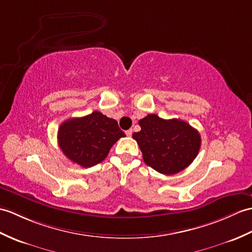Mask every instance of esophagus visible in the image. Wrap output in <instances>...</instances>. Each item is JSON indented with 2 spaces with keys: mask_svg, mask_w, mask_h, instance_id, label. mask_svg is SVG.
I'll use <instances>...</instances> for the list:
<instances>
[{
  "mask_svg": "<svg viewBox=\"0 0 252 252\" xmlns=\"http://www.w3.org/2000/svg\"><path fill=\"white\" fill-rule=\"evenodd\" d=\"M132 133H133V131H132V128H130V130H126V136H132Z\"/></svg>",
  "mask_w": 252,
  "mask_h": 252,
  "instance_id": "esophagus-1",
  "label": "esophagus"
}]
</instances>
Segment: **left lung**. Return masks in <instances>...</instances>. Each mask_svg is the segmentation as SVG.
<instances>
[{
    "label": "left lung",
    "mask_w": 252,
    "mask_h": 252,
    "mask_svg": "<svg viewBox=\"0 0 252 252\" xmlns=\"http://www.w3.org/2000/svg\"><path fill=\"white\" fill-rule=\"evenodd\" d=\"M140 131L133 133L146 164L164 175H174L188 167L201 147L197 130L180 119H162L147 115L138 121Z\"/></svg>",
    "instance_id": "8db88e82"
}]
</instances>
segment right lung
I'll list each match as a JSON object with an SVG mask.
<instances>
[{"label": "right lung", "mask_w": 252, "mask_h": 252, "mask_svg": "<svg viewBox=\"0 0 252 252\" xmlns=\"http://www.w3.org/2000/svg\"><path fill=\"white\" fill-rule=\"evenodd\" d=\"M125 136L118 122L95 110L61 124L58 144L68 160L83 167H91L101 163L113 145Z\"/></svg>", "instance_id": "add662e5"}]
</instances>
